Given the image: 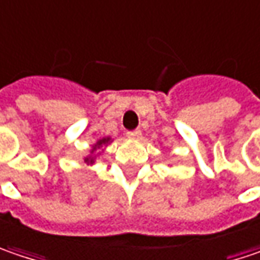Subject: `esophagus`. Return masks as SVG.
<instances>
[{
	"instance_id": "1",
	"label": "esophagus",
	"mask_w": 260,
	"mask_h": 260,
	"mask_svg": "<svg viewBox=\"0 0 260 260\" xmlns=\"http://www.w3.org/2000/svg\"><path fill=\"white\" fill-rule=\"evenodd\" d=\"M126 135H128V138H131V140H140V138H141V131L140 129L129 131Z\"/></svg>"
}]
</instances>
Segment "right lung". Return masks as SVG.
<instances>
[{"label": "right lung", "instance_id": "1", "mask_svg": "<svg viewBox=\"0 0 260 260\" xmlns=\"http://www.w3.org/2000/svg\"><path fill=\"white\" fill-rule=\"evenodd\" d=\"M110 143H112V138H110V137H104V138L99 140V141H97L95 144L92 145V148H91V153H89V156L84 157L85 163H88V165H94V163H95V159H97L100 154L103 153V151H97V150L103 148V147H106V145L110 144Z\"/></svg>", "mask_w": 260, "mask_h": 260}]
</instances>
